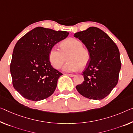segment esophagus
Returning a JSON list of instances; mask_svg holds the SVG:
<instances>
[{
  "instance_id": "esophagus-1",
  "label": "esophagus",
  "mask_w": 133,
  "mask_h": 133,
  "mask_svg": "<svg viewBox=\"0 0 133 133\" xmlns=\"http://www.w3.org/2000/svg\"><path fill=\"white\" fill-rule=\"evenodd\" d=\"M67 75H68V76L71 77H74V75H74V74H67Z\"/></svg>"
}]
</instances>
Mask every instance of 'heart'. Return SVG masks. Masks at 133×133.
Here are the masks:
<instances>
[{
  "label": "heart",
  "mask_w": 133,
  "mask_h": 133,
  "mask_svg": "<svg viewBox=\"0 0 133 133\" xmlns=\"http://www.w3.org/2000/svg\"><path fill=\"white\" fill-rule=\"evenodd\" d=\"M66 58L68 62L63 67L66 72H76L80 68L87 66L90 59V54L83 43L76 38H69L61 43V49L52 47L49 54V59L55 69H59L64 64Z\"/></svg>",
  "instance_id": "heart-1"
}]
</instances>
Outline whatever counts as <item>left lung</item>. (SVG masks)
<instances>
[{
	"instance_id": "8db88e82",
	"label": "left lung",
	"mask_w": 133,
	"mask_h": 133,
	"mask_svg": "<svg viewBox=\"0 0 133 133\" xmlns=\"http://www.w3.org/2000/svg\"><path fill=\"white\" fill-rule=\"evenodd\" d=\"M90 54L82 75L84 81L76 86L78 93L90 99L101 100L111 92L118 81L121 67L119 51L107 33L95 26L75 33Z\"/></svg>"
}]
</instances>
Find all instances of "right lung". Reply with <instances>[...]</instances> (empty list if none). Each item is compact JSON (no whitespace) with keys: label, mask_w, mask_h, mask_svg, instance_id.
<instances>
[{"label":"right lung","mask_w":133,"mask_h":133,"mask_svg":"<svg viewBox=\"0 0 133 133\" xmlns=\"http://www.w3.org/2000/svg\"><path fill=\"white\" fill-rule=\"evenodd\" d=\"M69 32L38 26L20 38L14 47L10 71L12 84L22 97L39 101L50 96L62 73L53 68L50 49Z\"/></svg>","instance_id":"1"}]
</instances>
